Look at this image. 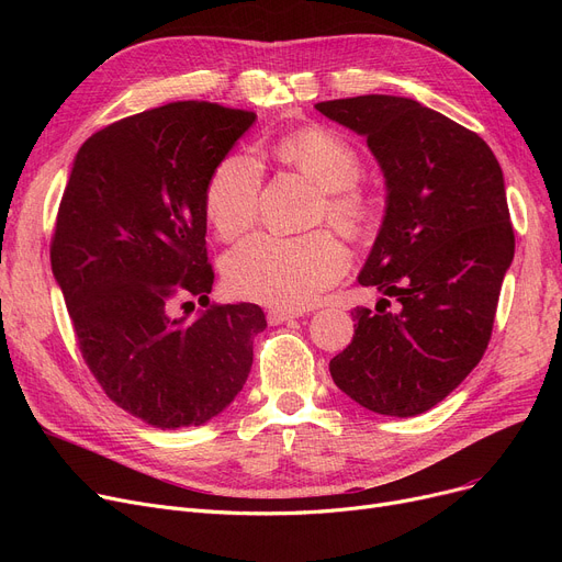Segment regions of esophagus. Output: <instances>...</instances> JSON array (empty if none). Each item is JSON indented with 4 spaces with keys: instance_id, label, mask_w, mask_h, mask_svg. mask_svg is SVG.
<instances>
[{
    "instance_id": "34e87169",
    "label": "esophagus",
    "mask_w": 562,
    "mask_h": 562,
    "mask_svg": "<svg viewBox=\"0 0 562 562\" xmlns=\"http://www.w3.org/2000/svg\"><path fill=\"white\" fill-rule=\"evenodd\" d=\"M299 314L296 312H286V310H269V314H266V321L271 323V326H280V323H286L291 318H296Z\"/></svg>"
}]
</instances>
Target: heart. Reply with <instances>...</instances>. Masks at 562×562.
Instances as JSON below:
<instances>
[{
    "instance_id": "1",
    "label": "heart",
    "mask_w": 562,
    "mask_h": 562,
    "mask_svg": "<svg viewBox=\"0 0 562 562\" xmlns=\"http://www.w3.org/2000/svg\"><path fill=\"white\" fill-rule=\"evenodd\" d=\"M276 153L326 193L321 206L323 218L344 232L360 229L367 206L352 189L362 172L356 147L330 130L307 127L282 136ZM259 189L261 166L252 155H232L216 166L206 184L204 210L225 239L255 221ZM346 266L348 252L333 232L316 229L301 236L257 232L227 252L223 276L236 296L299 310L312 305L323 289L337 282Z\"/></svg>"
}]
</instances>
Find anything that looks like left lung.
<instances>
[{"mask_svg": "<svg viewBox=\"0 0 562 562\" xmlns=\"http://www.w3.org/2000/svg\"><path fill=\"white\" fill-rule=\"evenodd\" d=\"M314 106L367 138L387 189L385 216L358 276L385 299L375 312L352 310L356 335L330 360V375L378 415H422L487 348L515 257L504 172L479 134L417 100L360 95Z\"/></svg>", "mask_w": 562, "mask_h": 562, "instance_id": "8db88e82", "label": "left lung"}]
</instances>
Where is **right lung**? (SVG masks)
Masks as SVG:
<instances>
[{
    "label": "right lung",
    "mask_w": 562,
    "mask_h": 562,
    "mask_svg": "<svg viewBox=\"0 0 562 562\" xmlns=\"http://www.w3.org/2000/svg\"><path fill=\"white\" fill-rule=\"evenodd\" d=\"M255 113L170 102L123 117L75 157L52 236L81 356L104 394L147 426L175 430L218 417L246 385L259 305L210 303L204 193Z\"/></svg>",
    "instance_id": "obj_1"
}]
</instances>
